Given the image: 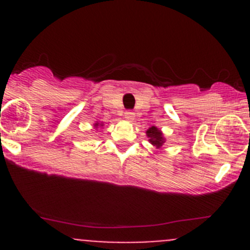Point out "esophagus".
<instances>
[{
    "instance_id": "esophagus-1",
    "label": "esophagus",
    "mask_w": 250,
    "mask_h": 250,
    "mask_svg": "<svg viewBox=\"0 0 250 250\" xmlns=\"http://www.w3.org/2000/svg\"><path fill=\"white\" fill-rule=\"evenodd\" d=\"M125 120L133 121L135 118V115H134V112H132V111H125Z\"/></svg>"
}]
</instances>
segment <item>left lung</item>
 <instances>
[{
  "mask_svg": "<svg viewBox=\"0 0 250 250\" xmlns=\"http://www.w3.org/2000/svg\"><path fill=\"white\" fill-rule=\"evenodd\" d=\"M146 137L148 138V141H150L157 150H160L166 143V138L165 135H163L162 130L158 129L156 125H152V127H150L146 130Z\"/></svg>",
  "mask_w": 250,
  "mask_h": 250,
  "instance_id": "8db88e82",
  "label": "left lung"
}]
</instances>
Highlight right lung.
Returning a JSON list of instances; mask_svg holds the SVG:
<instances>
[{"mask_svg":"<svg viewBox=\"0 0 250 250\" xmlns=\"http://www.w3.org/2000/svg\"><path fill=\"white\" fill-rule=\"evenodd\" d=\"M104 127V122H95L94 123V129H98V128Z\"/></svg>","mask_w":250,"mask_h":250,"instance_id":"right-lung-1","label":"right lung"}]
</instances>
